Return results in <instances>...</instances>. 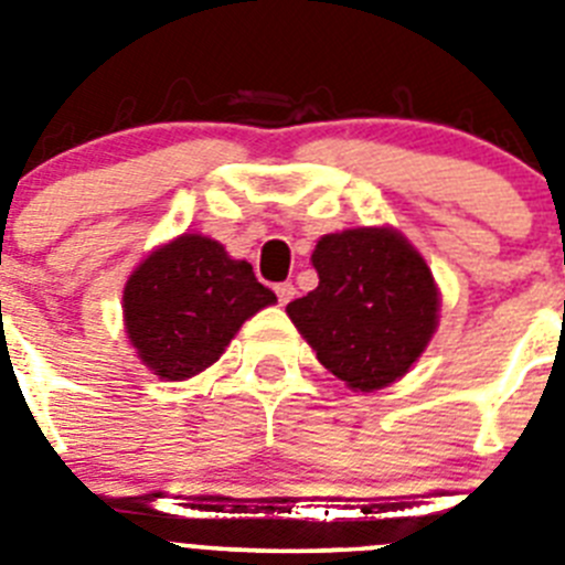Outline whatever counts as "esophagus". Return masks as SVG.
Here are the masks:
<instances>
[{"label": "esophagus", "mask_w": 565, "mask_h": 565, "mask_svg": "<svg viewBox=\"0 0 565 565\" xmlns=\"http://www.w3.org/2000/svg\"><path fill=\"white\" fill-rule=\"evenodd\" d=\"M274 291H277L279 306H288V302H291V299H294V294H297V288H294L291 282H279V286L274 288Z\"/></svg>", "instance_id": "esophagus-1"}]
</instances>
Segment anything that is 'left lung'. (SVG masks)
I'll return each instance as SVG.
<instances>
[{
	"label": "left lung",
	"instance_id": "left-lung-1",
	"mask_svg": "<svg viewBox=\"0 0 565 565\" xmlns=\"http://www.w3.org/2000/svg\"><path fill=\"white\" fill-rule=\"evenodd\" d=\"M319 286L288 302L317 359L351 391H382L424 353L438 328V288L396 228L326 234L311 254Z\"/></svg>",
	"mask_w": 565,
	"mask_h": 565
}]
</instances>
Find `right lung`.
Returning a JSON list of instances; mask_svg holds the SVG:
<instances>
[{
  "label": "right lung",
  "mask_w": 565,
  "mask_h": 565,
  "mask_svg": "<svg viewBox=\"0 0 565 565\" xmlns=\"http://www.w3.org/2000/svg\"><path fill=\"white\" fill-rule=\"evenodd\" d=\"M277 302L252 263L203 234L154 248L124 286V326L154 376L183 382L223 356L239 326Z\"/></svg>",
  "instance_id": "add662e5"
}]
</instances>
